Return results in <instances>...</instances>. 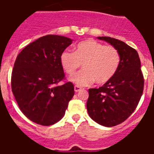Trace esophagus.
Here are the masks:
<instances>
[{"label": "esophagus", "mask_w": 154, "mask_h": 154, "mask_svg": "<svg viewBox=\"0 0 154 154\" xmlns=\"http://www.w3.org/2000/svg\"><path fill=\"white\" fill-rule=\"evenodd\" d=\"M82 90V88L79 86H77V85H75L74 86V91L76 92V93H78L79 91H81Z\"/></svg>", "instance_id": "34e87169"}]
</instances>
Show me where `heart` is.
Returning <instances> with one entry per match:
<instances>
[{
    "mask_svg": "<svg viewBox=\"0 0 154 154\" xmlns=\"http://www.w3.org/2000/svg\"><path fill=\"white\" fill-rule=\"evenodd\" d=\"M60 65L66 73L73 74L81 66V70L70 77V82L77 86H88L96 82L104 85L114 77L121 63V55L115 47L106 45L93 39L80 42L75 52L65 49L60 56Z\"/></svg>",
    "mask_w": 154,
    "mask_h": 154,
    "instance_id": "obj_1",
    "label": "heart"
}]
</instances>
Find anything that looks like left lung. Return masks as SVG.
Returning a JSON list of instances; mask_svg holds the SVG:
<instances>
[{"label":"left lung","instance_id":"8db88e82","mask_svg":"<svg viewBox=\"0 0 154 154\" xmlns=\"http://www.w3.org/2000/svg\"><path fill=\"white\" fill-rule=\"evenodd\" d=\"M97 38L119 51L121 63L109 82L98 89H89L87 110L94 122L103 126L112 127L125 122L134 112L143 93L144 77L135 49L112 37Z\"/></svg>","mask_w":154,"mask_h":154}]
</instances>
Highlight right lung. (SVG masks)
<instances>
[{
	"label": "right lung",
	"instance_id": "obj_1",
	"mask_svg": "<svg viewBox=\"0 0 154 154\" xmlns=\"http://www.w3.org/2000/svg\"><path fill=\"white\" fill-rule=\"evenodd\" d=\"M72 40L47 35L30 43L17 57L11 86L21 112L32 122L45 126L59 122L74 95L72 82L65 79L60 56Z\"/></svg>",
	"mask_w": 154,
	"mask_h": 154
}]
</instances>
